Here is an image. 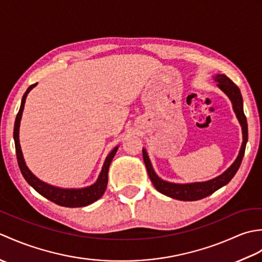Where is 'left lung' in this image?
I'll list each match as a JSON object with an SVG mask.
<instances>
[{"label":"left lung","mask_w":262,"mask_h":262,"mask_svg":"<svg viewBox=\"0 0 262 262\" xmlns=\"http://www.w3.org/2000/svg\"><path fill=\"white\" fill-rule=\"evenodd\" d=\"M215 81L219 82V84L217 85H219L221 90L224 93H226L227 97L231 99V101L233 103V109H234L237 119L242 126L243 143L240 149V153H238V157L234 161V163H233L223 174L215 178V179H211L209 181H205V182L179 185V183H171V182H166L162 179H160L152 168V164L149 162L146 151L145 149H143L144 163L146 165L149 179H151L153 186L157 188V190L160 191L161 193L165 194V196H169L171 198L179 199V200H185V202H192V200L203 199L205 197L209 196V194H211L213 192H215L217 189L227 185V183L232 180V178L235 176L238 168H240L242 159L244 157V151H246L247 142H248V122H247V117L244 115V111H243L242 94H241L240 89L236 86L235 83L232 80H230L229 77L224 74L216 75Z\"/></svg>","instance_id":"8db88e82"}]
</instances>
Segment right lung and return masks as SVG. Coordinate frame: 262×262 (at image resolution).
<instances>
[{
    "mask_svg": "<svg viewBox=\"0 0 262 262\" xmlns=\"http://www.w3.org/2000/svg\"><path fill=\"white\" fill-rule=\"evenodd\" d=\"M35 85L36 83L28 88L26 93L24 94V97H22L20 110L18 115H16L15 122H14L13 137H14V144H15V153H16V160H18V164H19L21 173L24 176L26 181L29 183V185L35 189L38 193H40L41 196L47 198L48 200H51V202L55 204H57L59 206H64V207H83V206L90 205L101 197L105 191V188H107V183H108L109 166L118 147H115L113 151L109 153L107 159L104 161L102 171L101 173H100L97 182L90 187L83 188V189H62V188L47 185V183L39 180L38 178L33 176L31 173V171L27 168L24 157H22V152H21V147L19 143V127H20L22 111H24V108H25L26 98H27V94L29 93V91Z\"/></svg>",
    "mask_w": 262,
    "mask_h": 262,
    "instance_id": "right-lung-1",
    "label": "right lung"
}]
</instances>
